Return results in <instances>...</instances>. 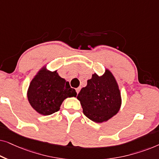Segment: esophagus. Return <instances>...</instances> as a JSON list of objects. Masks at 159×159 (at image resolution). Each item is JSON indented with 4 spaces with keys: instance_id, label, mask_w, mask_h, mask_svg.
Here are the masks:
<instances>
[{
    "instance_id": "34e87169",
    "label": "esophagus",
    "mask_w": 159,
    "mask_h": 159,
    "mask_svg": "<svg viewBox=\"0 0 159 159\" xmlns=\"http://www.w3.org/2000/svg\"><path fill=\"white\" fill-rule=\"evenodd\" d=\"M80 88H77V89H76V92H77V94L80 93Z\"/></svg>"
}]
</instances>
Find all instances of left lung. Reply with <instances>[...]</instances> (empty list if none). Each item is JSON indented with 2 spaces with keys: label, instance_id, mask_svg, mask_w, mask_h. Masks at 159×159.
<instances>
[{
  "label": "left lung",
  "instance_id": "obj_1",
  "mask_svg": "<svg viewBox=\"0 0 159 159\" xmlns=\"http://www.w3.org/2000/svg\"><path fill=\"white\" fill-rule=\"evenodd\" d=\"M77 98L80 101L84 114L96 123L109 120L119 112L121 106L119 84L108 69L101 76L96 73L92 75Z\"/></svg>",
  "mask_w": 159,
  "mask_h": 159
}]
</instances>
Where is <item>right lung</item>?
<instances>
[{
  "instance_id": "1",
  "label": "right lung",
  "mask_w": 159,
  "mask_h": 159,
  "mask_svg": "<svg viewBox=\"0 0 159 159\" xmlns=\"http://www.w3.org/2000/svg\"><path fill=\"white\" fill-rule=\"evenodd\" d=\"M27 96L34 110L48 116L58 111L63 101L76 97L77 93L69 82L58 75L57 70L50 71L45 65L30 82Z\"/></svg>"
}]
</instances>
